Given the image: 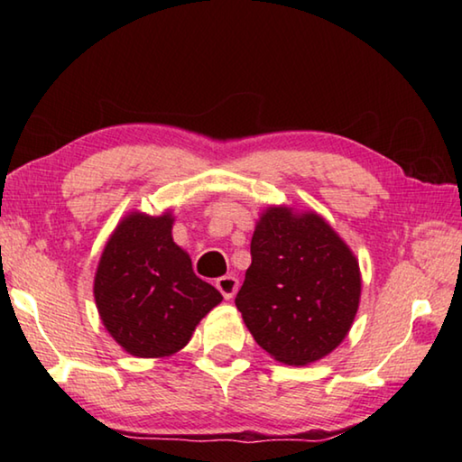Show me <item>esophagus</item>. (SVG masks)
I'll return each instance as SVG.
<instances>
[{"instance_id": "34e87169", "label": "esophagus", "mask_w": 462, "mask_h": 462, "mask_svg": "<svg viewBox=\"0 0 462 462\" xmlns=\"http://www.w3.org/2000/svg\"><path fill=\"white\" fill-rule=\"evenodd\" d=\"M217 291L224 295V300H232L234 295L238 291V279L234 275H224L216 281Z\"/></svg>"}]
</instances>
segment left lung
Returning <instances> with one entry per match:
<instances>
[{
	"label": "left lung",
	"mask_w": 462,
	"mask_h": 462,
	"mask_svg": "<svg viewBox=\"0 0 462 462\" xmlns=\"http://www.w3.org/2000/svg\"><path fill=\"white\" fill-rule=\"evenodd\" d=\"M253 263L236 308L256 344L285 365H308L338 346L361 297L350 248L316 214L271 208L250 242Z\"/></svg>",
	"instance_id": "obj_1"
}]
</instances>
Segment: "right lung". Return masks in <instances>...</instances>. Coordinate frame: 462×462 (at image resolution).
<instances>
[{
	"label": "right lung",
	"instance_id": "right-lung-1",
	"mask_svg": "<svg viewBox=\"0 0 462 462\" xmlns=\"http://www.w3.org/2000/svg\"><path fill=\"white\" fill-rule=\"evenodd\" d=\"M171 216L132 214L107 240L96 273L101 322L126 353L169 356L189 342L199 319L222 301L193 273L171 236Z\"/></svg>",
	"mask_w": 462,
	"mask_h": 462
}]
</instances>
